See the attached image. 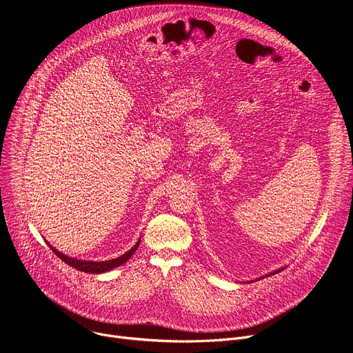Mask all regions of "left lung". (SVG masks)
<instances>
[{"label":"left lung","mask_w":353,"mask_h":353,"mask_svg":"<svg viewBox=\"0 0 353 353\" xmlns=\"http://www.w3.org/2000/svg\"><path fill=\"white\" fill-rule=\"evenodd\" d=\"M284 268H281V269H279V270H274V272H272V273H269V274H266V276H263V277H259L258 280H261V279H265V277H268V276H272V274H276V273H279V272H281Z\"/></svg>","instance_id":"1"}]
</instances>
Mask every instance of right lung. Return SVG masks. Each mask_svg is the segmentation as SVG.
<instances>
[{
  "mask_svg": "<svg viewBox=\"0 0 353 353\" xmlns=\"http://www.w3.org/2000/svg\"><path fill=\"white\" fill-rule=\"evenodd\" d=\"M139 242L141 239L135 243L134 248H131L130 250H128L126 253L121 254L119 258H115V259H111V261H101V262H92V261H83V259H76V258H72V256H68L65 253L59 252L57 249H54L52 245H49V248L53 250V253L57 256V258H60L63 262L68 263L69 266L80 270V272H84V273H105V272H110L118 266H121L122 263H125L128 259L131 258V256L135 253V250L138 249L139 246Z\"/></svg>",
  "mask_w": 353,
  "mask_h": 353,
  "instance_id": "1",
  "label": "right lung"
}]
</instances>
